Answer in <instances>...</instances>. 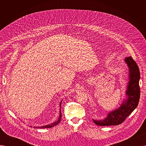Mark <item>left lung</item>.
I'll list each match as a JSON object with an SVG mask.
<instances>
[{"label": "left lung", "instance_id": "1", "mask_svg": "<svg viewBox=\"0 0 146 146\" xmlns=\"http://www.w3.org/2000/svg\"><path fill=\"white\" fill-rule=\"evenodd\" d=\"M124 61L129 69V81L125 92L126 99H124L118 108L108 113L107 117L104 119L96 120L93 119L95 123L99 126L117 125L121 124L133 112L139 104L140 96L139 68L131 56L126 57Z\"/></svg>", "mask_w": 146, "mask_h": 146}]
</instances>
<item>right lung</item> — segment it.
<instances>
[{"label":"right lung","mask_w":146,"mask_h":146,"mask_svg":"<svg viewBox=\"0 0 146 146\" xmlns=\"http://www.w3.org/2000/svg\"><path fill=\"white\" fill-rule=\"evenodd\" d=\"M61 102H62V101H61L60 102V108H61ZM61 108L60 109V115H59V117H58V119L56 121H55L54 122H53V123H52L51 124H48V125H44V126H41V127H34V128H51V127H54L56 125H57L59 122H60L61 121Z\"/></svg>","instance_id":"1"}]
</instances>
